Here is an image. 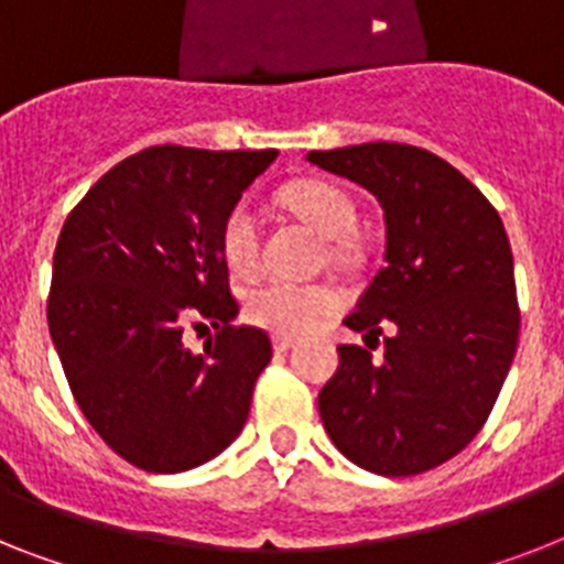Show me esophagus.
<instances>
[{"mask_svg": "<svg viewBox=\"0 0 564 564\" xmlns=\"http://www.w3.org/2000/svg\"><path fill=\"white\" fill-rule=\"evenodd\" d=\"M272 347L274 352H286V349L295 347V338L292 335H272Z\"/></svg>", "mask_w": 564, "mask_h": 564, "instance_id": "34e87169", "label": "esophagus"}]
</instances>
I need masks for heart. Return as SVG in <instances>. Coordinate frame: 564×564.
<instances>
[{"label": "heart", "mask_w": 564, "mask_h": 564, "mask_svg": "<svg viewBox=\"0 0 564 564\" xmlns=\"http://www.w3.org/2000/svg\"><path fill=\"white\" fill-rule=\"evenodd\" d=\"M281 200L306 224L329 238V258L347 263L355 254L352 235L358 229V209L352 197L329 180H297L283 188ZM220 254L226 267L238 274H249L258 269L260 260V231L254 212L238 203L220 226ZM338 295L324 283H297V281H272L254 283L243 295V318L252 326L269 329L278 335L310 333L324 318L338 310Z\"/></svg>", "instance_id": "heart-1"}]
</instances>
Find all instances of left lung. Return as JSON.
<instances>
[{
    "instance_id": "left-lung-1",
    "label": "left lung",
    "mask_w": 564,
    "mask_h": 564,
    "mask_svg": "<svg viewBox=\"0 0 564 564\" xmlns=\"http://www.w3.org/2000/svg\"><path fill=\"white\" fill-rule=\"evenodd\" d=\"M306 160L372 192L384 209L387 267L344 324L384 358L340 344L318 395L326 433L378 476H415L485 427L519 340L513 252L499 212L433 151L361 143Z\"/></svg>"
}]
</instances>
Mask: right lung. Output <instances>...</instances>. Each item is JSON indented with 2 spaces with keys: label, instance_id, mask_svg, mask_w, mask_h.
Masks as SVG:
<instances>
[{
  "label": "right lung",
  "instance_id": "right-lung-1",
  "mask_svg": "<svg viewBox=\"0 0 564 564\" xmlns=\"http://www.w3.org/2000/svg\"><path fill=\"white\" fill-rule=\"evenodd\" d=\"M278 151L151 145L88 188L54 252L48 329L68 387L129 465L183 473L243 430L272 358L263 329L235 326L220 226ZM218 333L192 354L188 323Z\"/></svg>",
  "mask_w": 564,
  "mask_h": 564
}]
</instances>
